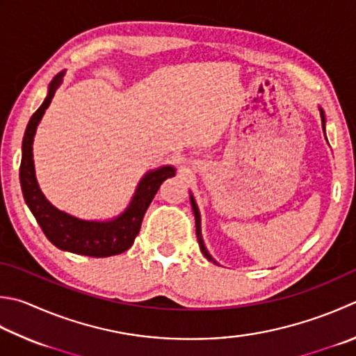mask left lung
I'll list each match as a JSON object with an SVG mask.
<instances>
[{
    "label": "left lung",
    "instance_id": "1",
    "mask_svg": "<svg viewBox=\"0 0 356 356\" xmlns=\"http://www.w3.org/2000/svg\"><path fill=\"white\" fill-rule=\"evenodd\" d=\"M319 115H321V122H323V131H324V136H325V115H324V111L323 108L319 106ZM327 140V137H325ZM190 200H191V207H193V213H194V218H196V234H197V242H199V247H200V252L204 253V256L207 257L208 261H211L214 264H218V261L214 259V257L208 253V250L205 247V242H204V238H202V224H200V213H199V208H197V204L196 200H194V196L190 193Z\"/></svg>",
    "mask_w": 356,
    "mask_h": 356
}]
</instances>
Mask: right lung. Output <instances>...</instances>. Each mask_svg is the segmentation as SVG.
Returning <instances> with one entry per match:
<instances>
[{
    "instance_id": "add662e5",
    "label": "right lung",
    "mask_w": 356,
    "mask_h": 356,
    "mask_svg": "<svg viewBox=\"0 0 356 356\" xmlns=\"http://www.w3.org/2000/svg\"><path fill=\"white\" fill-rule=\"evenodd\" d=\"M63 76H65V71L55 75L54 80L49 83L44 102L35 111V114L27 123L23 146H21V151H23L19 166L21 191H23L26 205L29 207L46 238L57 248L63 250V252L90 257L120 254L127 252L134 243L151 200L154 199L157 190L165 179L176 176V168L172 165H163L160 168L146 172L138 182L128 207L115 218L106 220H86L55 207L44 196L38 185L37 176H35L32 151L37 127L49 104H51L55 90L61 85Z\"/></svg>"
}]
</instances>
